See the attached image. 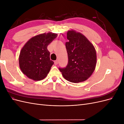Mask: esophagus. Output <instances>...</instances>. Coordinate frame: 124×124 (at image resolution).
<instances>
[{
  "mask_svg": "<svg viewBox=\"0 0 124 124\" xmlns=\"http://www.w3.org/2000/svg\"><path fill=\"white\" fill-rule=\"evenodd\" d=\"M58 63V62L57 60H56V61H54V64H55V65H57Z\"/></svg>",
  "mask_w": 124,
  "mask_h": 124,
  "instance_id": "esophagus-1",
  "label": "esophagus"
}]
</instances>
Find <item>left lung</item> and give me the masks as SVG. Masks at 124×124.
<instances>
[{
  "mask_svg": "<svg viewBox=\"0 0 124 124\" xmlns=\"http://www.w3.org/2000/svg\"><path fill=\"white\" fill-rule=\"evenodd\" d=\"M66 43L68 62L65 68L59 70L66 80L79 83L88 79L95 69L97 56L92 43L80 32L71 30L67 33Z\"/></svg>",
  "mask_w": 124,
  "mask_h": 124,
  "instance_id": "1",
  "label": "left lung"
}]
</instances>
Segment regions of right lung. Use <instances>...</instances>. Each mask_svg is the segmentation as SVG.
<instances>
[{"mask_svg":"<svg viewBox=\"0 0 124 124\" xmlns=\"http://www.w3.org/2000/svg\"><path fill=\"white\" fill-rule=\"evenodd\" d=\"M57 36L56 33L52 32L37 35L29 40L22 48L19 56L20 67L28 78L40 81L47 76L54 64L47 47Z\"/></svg>","mask_w":124,"mask_h":124,"instance_id":"1","label":"right lung"}]
</instances>
